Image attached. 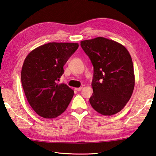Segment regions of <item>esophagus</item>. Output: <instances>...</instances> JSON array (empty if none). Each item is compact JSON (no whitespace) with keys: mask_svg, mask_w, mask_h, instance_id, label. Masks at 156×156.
I'll return each instance as SVG.
<instances>
[{"mask_svg":"<svg viewBox=\"0 0 156 156\" xmlns=\"http://www.w3.org/2000/svg\"><path fill=\"white\" fill-rule=\"evenodd\" d=\"M83 89V87H79V88H75V89L77 90V91H80V90Z\"/></svg>","mask_w":156,"mask_h":156,"instance_id":"esophagus-1","label":"esophagus"}]
</instances>
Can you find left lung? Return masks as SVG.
Here are the masks:
<instances>
[{
	"label": "left lung",
	"instance_id": "obj_1",
	"mask_svg": "<svg viewBox=\"0 0 156 156\" xmlns=\"http://www.w3.org/2000/svg\"><path fill=\"white\" fill-rule=\"evenodd\" d=\"M80 46L94 69L90 105L105 116L120 112L131 98L135 84L128 50L122 44L101 37L82 41Z\"/></svg>",
	"mask_w": 156,
	"mask_h": 156
}]
</instances>
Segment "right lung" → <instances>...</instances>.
Masks as SVG:
<instances>
[{"label": "right lung", "instance_id": "obj_1", "mask_svg": "<svg viewBox=\"0 0 156 156\" xmlns=\"http://www.w3.org/2000/svg\"><path fill=\"white\" fill-rule=\"evenodd\" d=\"M78 46L77 43L51 42L36 48L25 58L22 85L28 102L41 117H58L72 100L73 90L58 81L64 73L65 64Z\"/></svg>", "mask_w": 156, "mask_h": 156}]
</instances>
